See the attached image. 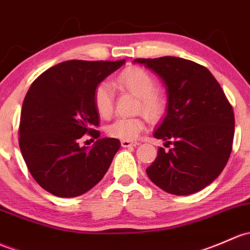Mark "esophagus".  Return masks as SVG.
Instances as JSON below:
<instances>
[{
    "mask_svg": "<svg viewBox=\"0 0 250 250\" xmlns=\"http://www.w3.org/2000/svg\"><path fill=\"white\" fill-rule=\"evenodd\" d=\"M136 145H139V143H136V141H130V140L121 141V146L122 147H135Z\"/></svg>",
    "mask_w": 250,
    "mask_h": 250,
    "instance_id": "34e87169",
    "label": "esophagus"
}]
</instances>
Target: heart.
Returning <instances> with one entry per match:
<instances>
[{"instance_id": "b5f03b06", "label": "heart", "mask_w": 250, "mask_h": 250, "mask_svg": "<svg viewBox=\"0 0 250 250\" xmlns=\"http://www.w3.org/2000/svg\"><path fill=\"white\" fill-rule=\"evenodd\" d=\"M115 85L121 90L130 92L139 98L136 111L143 112L152 122L162 120L167 110V99L164 92L157 87L156 79L146 69L129 67L121 72L115 80ZM93 104L97 114L109 118L114 111V96L107 83H102L93 91ZM145 118H117L106 127L107 135L120 140H135L145 130Z\"/></svg>"}]
</instances>
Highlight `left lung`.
Listing matches in <instances>:
<instances>
[{"mask_svg": "<svg viewBox=\"0 0 250 250\" xmlns=\"http://www.w3.org/2000/svg\"><path fill=\"white\" fill-rule=\"evenodd\" d=\"M167 85V116L154 132L172 148L159 147L146 169L149 180L173 195L201 190L220 175L229 160L235 116L219 83L204 65L181 59H136Z\"/></svg>", "mask_w": 250, "mask_h": 250, "instance_id": "8db88e82", "label": "left lung"}]
</instances>
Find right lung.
Instances as JSON below:
<instances>
[{"mask_svg": "<svg viewBox=\"0 0 250 250\" xmlns=\"http://www.w3.org/2000/svg\"><path fill=\"white\" fill-rule=\"evenodd\" d=\"M125 64L121 61H65L39 75L22 103L19 145L28 171L42 188L75 198L93 188L120 148L115 138L99 139L93 91ZM87 133L97 141L80 146Z\"/></svg>", "mask_w": 250, "mask_h": 250, "instance_id": "obj_1", "label": "right lung"}]
</instances>
